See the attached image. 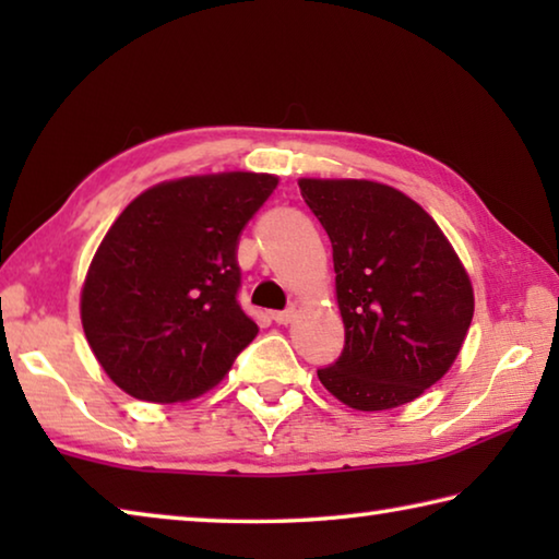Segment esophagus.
I'll return each instance as SVG.
<instances>
[{"mask_svg": "<svg viewBox=\"0 0 559 559\" xmlns=\"http://www.w3.org/2000/svg\"><path fill=\"white\" fill-rule=\"evenodd\" d=\"M296 313H298V310L290 306L286 310H276V313H273V320H276L278 325H288V323H293V318H296Z\"/></svg>", "mask_w": 559, "mask_h": 559, "instance_id": "esophagus-1", "label": "esophagus"}]
</instances>
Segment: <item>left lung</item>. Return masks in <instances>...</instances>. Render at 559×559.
<instances>
[{
	"label": "left lung",
	"mask_w": 559,
	"mask_h": 559,
	"mask_svg": "<svg viewBox=\"0 0 559 559\" xmlns=\"http://www.w3.org/2000/svg\"><path fill=\"white\" fill-rule=\"evenodd\" d=\"M333 243L345 349L318 370L357 412L414 402L451 370L473 320V286L439 224L390 185L300 177Z\"/></svg>",
	"instance_id": "8db88e82"
}]
</instances>
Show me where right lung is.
<instances>
[{
    "mask_svg": "<svg viewBox=\"0 0 559 559\" xmlns=\"http://www.w3.org/2000/svg\"><path fill=\"white\" fill-rule=\"evenodd\" d=\"M276 185L269 173L167 179L112 222L83 281L81 323L122 392L153 404L197 400L259 335L236 302V243Z\"/></svg>",
    "mask_w": 559,
    "mask_h": 559,
    "instance_id": "1",
    "label": "right lung"
}]
</instances>
